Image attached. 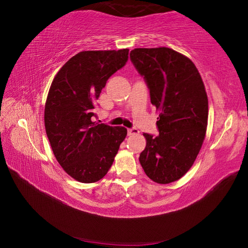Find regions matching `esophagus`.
Wrapping results in <instances>:
<instances>
[{
    "mask_svg": "<svg viewBox=\"0 0 248 248\" xmlns=\"http://www.w3.org/2000/svg\"><path fill=\"white\" fill-rule=\"evenodd\" d=\"M140 134V131H138L137 129L133 128V129H129L128 130V135L130 136H133V135H138Z\"/></svg>",
    "mask_w": 248,
    "mask_h": 248,
    "instance_id": "34e87169",
    "label": "esophagus"
}]
</instances>
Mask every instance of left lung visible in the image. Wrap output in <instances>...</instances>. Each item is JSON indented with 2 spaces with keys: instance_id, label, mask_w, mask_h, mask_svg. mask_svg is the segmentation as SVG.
<instances>
[{
  "instance_id": "1",
  "label": "left lung",
  "mask_w": 248,
  "mask_h": 248,
  "mask_svg": "<svg viewBox=\"0 0 248 248\" xmlns=\"http://www.w3.org/2000/svg\"><path fill=\"white\" fill-rule=\"evenodd\" d=\"M133 64L145 77L151 103L159 113V134L143 133L140 163L149 178L170 184L197 159L208 124V97L202 77L188 57L169 47L134 48Z\"/></svg>"
}]
</instances>
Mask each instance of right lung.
Returning <instances> with one entry per match:
<instances>
[{
  "mask_svg": "<svg viewBox=\"0 0 248 248\" xmlns=\"http://www.w3.org/2000/svg\"><path fill=\"white\" fill-rule=\"evenodd\" d=\"M128 55V48L80 51L51 82L44 108L46 135L63 170L80 183H96L108 173L128 133L124 126L93 120L101 90Z\"/></svg>",
  "mask_w": 248,
  "mask_h": 248,
  "instance_id": "obj_1",
  "label": "right lung"
}]
</instances>
